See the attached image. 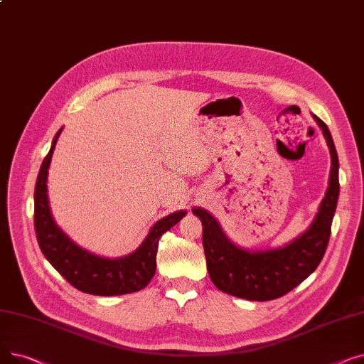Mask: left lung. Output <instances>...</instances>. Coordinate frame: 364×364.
<instances>
[{"mask_svg": "<svg viewBox=\"0 0 364 364\" xmlns=\"http://www.w3.org/2000/svg\"><path fill=\"white\" fill-rule=\"evenodd\" d=\"M331 149L329 187L310 228L288 246L274 251L247 252L228 240L218 223L200 208L193 214L202 221V243L209 277L228 295L250 301H270L291 292L320 264L331 237L339 196L338 153L328 125L314 117Z\"/></svg>", "mask_w": 364, "mask_h": 364, "instance_id": "obj_1", "label": "left lung"}]
</instances>
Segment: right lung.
Segmentation results:
<instances>
[{
    "mask_svg": "<svg viewBox=\"0 0 364 364\" xmlns=\"http://www.w3.org/2000/svg\"><path fill=\"white\" fill-rule=\"evenodd\" d=\"M62 129L55 134L51 149L43 161L35 184V235L44 257L72 286L81 292L112 296L137 292L146 288L156 272L159 239L176 225L186 211L169 214L151 227L136 252L124 258L109 259L92 255L69 240L51 218L47 199V174L53 150Z\"/></svg>",
    "mask_w": 364,
    "mask_h": 364,
    "instance_id": "obj_1",
    "label": "right lung"
}]
</instances>
